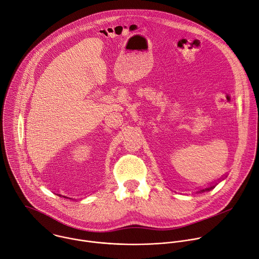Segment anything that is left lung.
Here are the masks:
<instances>
[{"label": "left lung", "instance_id": "left-lung-1", "mask_svg": "<svg viewBox=\"0 0 259 259\" xmlns=\"http://www.w3.org/2000/svg\"><path fill=\"white\" fill-rule=\"evenodd\" d=\"M214 187H215V186H211L210 188H206V189H203V190L199 191V193H203V192H207V191H210V190H212Z\"/></svg>", "mask_w": 259, "mask_h": 259}]
</instances>
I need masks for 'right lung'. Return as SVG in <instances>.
I'll return each mask as SVG.
<instances>
[{"label":"right lung","instance_id":"obj_1","mask_svg":"<svg viewBox=\"0 0 259 259\" xmlns=\"http://www.w3.org/2000/svg\"><path fill=\"white\" fill-rule=\"evenodd\" d=\"M59 196H61V195H59ZM63 198H66V197H64V196H63Z\"/></svg>","mask_w":259,"mask_h":259}]
</instances>
